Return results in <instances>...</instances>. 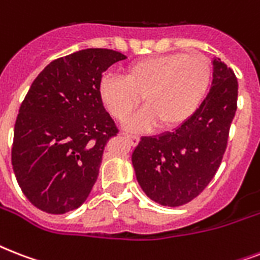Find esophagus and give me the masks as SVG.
<instances>
[{
  "label": "esophagus",
  "mask_w": 260,
  "mask_h": 260,
  "mask_svg": "<svg viewBox=\"0 0 260 260\" xmlns=\"http://www.w3.org/2000/svg\"><path fill=\"white\" fill-rule=\"evenodd\" d=\"M125 138L129 140V143L132 144V146H136L139 142H140V136H138V135H125Z\"/></svg>",
  "instance_id": "esophagus-1"
}]
</instances>
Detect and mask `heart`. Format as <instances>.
Returning <instances> with one entry per match:
<instances>
[{
    "instance_id": "b5f03b06",
    "label": "heart",
    "mask_w": 260,
    "mask_h": 260,
    "mask_svg": "<svg viewBox=\"0 0 260 260\" xmlns=\"http://www.w3.org/2000/svg\"><path fill=\"white\" fill-rule=\"evenodd\" d=\"M212 79L213 66L205 55L173 52L131 63L124 78L102 77L98 95L110 116L121 122L139 109L144 97L148 108L128 125L146 131L160 124L165 129H174L200 110Z\"/></svg>"
}]
</instances>
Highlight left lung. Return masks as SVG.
<instances>
[{"instance_id":"left-lung-1","label":"left lung","mask_w":260,"mask_h":260,"mask_svg":"<svg viewBox=\"0 0 260 260\" xmlns=\"http://www.w3.org/2000/svg\"><path fill=\"white\" fill-rule=\"evenodd\" d=\"M238 78L221 59L200 110L174 132L142 138L132 155L144 193L163 206H182L206 189L225 154L238 109Z\"/></svg>"}]
</instances>
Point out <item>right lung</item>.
Masks as SVG:
<instances>
[{
  "mask_svg": "<svg viewBox=\"0 0 260 260\" xmlns=\"http://www.w3.org/2000/svg\"><path fill=\"white\" fill-rule=\"evenodd\" d=\"M125 55L87 48L52 60L30 85L14 124L12 165L36 208L63 214L82 205L118 128L102 105L104 71Z\"/></svg>",
  "mask_w": 260,
  "mask_h": 260,
  "instance_id": "1",
  "label": "right lung"
}]
</instances>
